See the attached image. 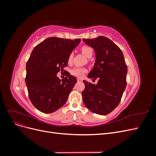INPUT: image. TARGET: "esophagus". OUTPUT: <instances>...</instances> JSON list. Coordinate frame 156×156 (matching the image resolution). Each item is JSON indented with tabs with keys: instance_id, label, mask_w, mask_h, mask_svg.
Returning <instances> with one entry per match:
<instances>
[{
	"instance_id": "34e87169",
	"label": "esophagus",
	"mask_w": 156,
	"mask_h": 156,
	"mask_svg": "<svg viewBox=\"0 0 156 156\" xmlns=\"http://www.w3.org/2000/svg\"><path fill=\"white\" fill-rule=\"evenodd\" d=\"M77 81H78V82L83 81V79H82V78H80V77H78V78L77 79Z\"/></svg>"
}]
</instances>
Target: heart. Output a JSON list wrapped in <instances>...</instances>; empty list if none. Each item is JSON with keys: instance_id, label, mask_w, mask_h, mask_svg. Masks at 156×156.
<instances>
[{"instance_id": "heart-1", "label": "heart", "mask_w": 156, "mask_h": 156, "mask_svg": "<svg viewBox=\"0 0 156 156\" xmlns=\"http://www.w3.org/2000/svg\"><path fill=\"white\" fill-rule=\"evenodd\" d=\"M81 51L84 55L87 56L88 58L92 57L94 53L93 49L91 48V47L87 46V45L83 46L81 48ZM73 57V53H70L68 57V62L69 64L72 62ZM87 72V69L85 68L75 67L71 70V73H72L73 75H74V76H76L78 77H83Z\"/></svg>"}]
</instances>
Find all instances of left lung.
<instances>
[{"label":"left lung","instance_id":"8db88e82","mask_svg":"<svg viewBox=\"0 0 156 156\" xmlns=\"http://www.w3.org/2000/svg\"><path fill=\"white\" fill-rule=\"evenodd\" d=\"M83 41L96 53L95 64L88 77L98 78V82L94 84L83 80L85 88L82 92L83 101L90 111L105 115L119 105L126 87L127 68L124 55L107 37Z\"/></svg>","mask_w":156,"mask_h":156}]
</instances>
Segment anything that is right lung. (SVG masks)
I'll use <instances>...</instances> for the list:
<instances>
[{"instance_id": "1", "label": "right lung", "mask_w": 156, "mask_h": 156, "mask_svg": "<svg viewBox=\"0 0 156 156\" xmlns=\"http://www.w3.org/2000/svg\"><path fill=\"white\" fill-rule=\"evenodd\" d=\"M81 39L51 37L36 45L26 66L25 83L30 100L37 110L51 113L62 107L77 83V79L68 73L60 80L56 76L68 66L70 53Z\"/></svg>"}]
</instances>
